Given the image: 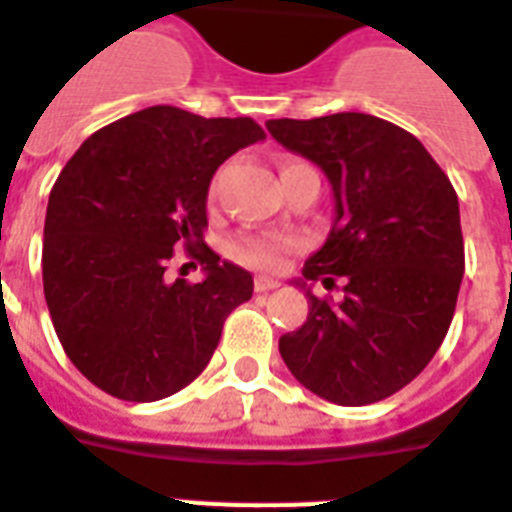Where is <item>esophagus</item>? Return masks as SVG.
I'll use <instances>...</instances> for the list:
<instances>
[{"mask_svg":"<svg viewBox=\"0 0 512 512\" xmlns=\"http://www.w3.org/2000/svg\"><path fill=\"white\" fill-rule=\"evenodd\" d=\"M279 287V282H274V279H266V276H257L255 279V293L266 295L271 293V290H276Z\"/></svg>","mask_w":512,"mask_h":512,"instance_id":"34e87169","label":"esophagus"}]
</instances>
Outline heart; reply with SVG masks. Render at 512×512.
I'll use <instances>...</instances> for the list:
<instances>
[{
	"label": "heart",
	"mask_w": 512,
	"mask_h": 512,
	"mask_svg": "<svg viewBox=\"0 0 512 512\" xmlns=\"http://www.w3.org/2000/svg\"><path fill=\"white\" fill-rule=\"evenodd\" d=\"M301 162H287L282 170L295 168ZM301 241L295 236H274V233H252V236H241L236 244L230 246V252L238 263H244L257 271H276L285 266V260L293 252H298Z\"/></svg>",
	"instance_id": "obj_1"
}]
</instances>
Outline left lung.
<instances>
[{"instance_id": "8db88e82", "label": "left lung", "mask_w": 512, "mask_h": 512, "mask_svg": "<svg viewBox=\"0 0 512 512\" xmlns=\"http://www.w3.org/2000/svg\"><path fill=\"white\" fill-rule=\"evenodd\" d=\"M285 149L325 170L336 222L304 279L309 317L279 339L287 369L317 396L361 407L418 377L450 328L464 276L456 189L415 135L369 113L271 119Z\"/></svg>"}]
</instances>
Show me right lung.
Masks as SVG:
<instances>
[{
    "instance_id": "right-lung-1",
    "label": "right lung",
    "mask_w": 512,
    "mask_h": 512,
    "mask_svg": "<svg viewBox=\"0 0 512 512\" xmlns=\"http://www.w3.org/2000/svg\"><path fill=\"white\" fill-rule=\"evenodd\" d=\"M266 138L249 116L206 119L154 105L102 127L59 173L45 214L43 290L73 366L124 401H157L195 380L252 274L203 241L222 162ZM176 248L207 268L170 283Z\"/></svg>"
}]
</instances>
